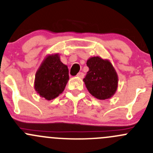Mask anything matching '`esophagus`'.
Listing matches in <instances>:
<instances>
[{"label":"esophagus","instance_id":"34e87169","mask_svg":"<svg viewBox=\"0 0 153 153\" xmlns=\"http://www.w3.org/2000/svg\"><path fill=\"white\" fill-rule=\"evenodd\" d=\"M77 76L78 77H79V78H84V74L83 73V72H78V75H77Z\"/></svg>","mask_w":153,"mask_h":153}]
</instances>
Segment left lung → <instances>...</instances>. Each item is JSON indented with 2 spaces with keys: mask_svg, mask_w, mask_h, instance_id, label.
Segmentation results:
<instances>
[{
  "mask_svg": "<svg viewBox=\"0 0 153 153\" xmlns=\"http://www.w3.org/2000/svg\"><path fill=\"white\" fill-rule=\"evenodd\" d=\"M87 66L89 71L84 81L90 94L101 100L111 98L116 92L118 83L117 75L111 63L93 57L87 60Z\"/></svg>",
  "mask_w": 153,
  "mask_h": 153,
  "instance_id": "1",
  "label": "left lung"
}]
</instances>
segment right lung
I'll use <instances>...</instances> for the list:
<instances>
[{
    "label": "right lung",
    "instance_id": "obj_1",
    "mask_svg": "<svg viewBox=\"0 0 153 153\" xmlns=\"http://www.w3.org/2000/svg\"><path fill=\"white\" fill-rule=\"evenodd\" d=\"M69 79V69L58 54L49 55L36 73L34 87L39 96L51 100L63 93Z\"/></svg>",
    "mask_w": 153,
    "mask_h": 153
}]
</instances>
